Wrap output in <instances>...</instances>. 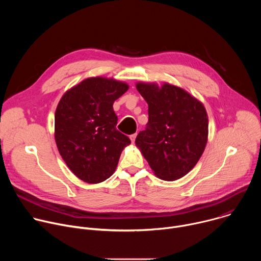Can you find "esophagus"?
Here are the masks:
<instances>
[{
	"label": "esophagus",
	"instance_id": "34e87169",
	"mask_svg": "<svg viewBox=\"0 0 261 261\" xmlns=\"http://www.w3.org/2000/svg\"><path fill=\"white\" fill-rule=\"evenodd\" d=\"M136 136H137V134H136V133H134V134L130 135V139H131V141H132V143H134V141H135V138H136Z\"/></svg>",
	"mask_w": 261,
	"mask_h": 261
}]
</instances>
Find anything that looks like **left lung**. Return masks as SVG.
Masks as SVG:
<instances>
[{"label":"left lung","instance_id":"obj_1","mask_svg":"<svg viewBox=\"0 0 261 261\" xmlns=\"http://www.w3.org/2000/svg\"><path fill=\"white\" fill-rule=\"evenodd\" d=\"M148 105V122L135 144L163 180H175L194 168L207 142L208 118L197 98L184 89L164 83L136 84Z\"/></svg>","mask_w":261,"mask_h":261}]
</instances>
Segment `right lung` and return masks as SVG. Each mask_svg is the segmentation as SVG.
Returning <instances> with one entry per match:
<instances>
[{
    "mask_svg": "<svg viewBox=\"0 0 261 261\" xmlns=\"http://www.w3.org/2000/svg\"><path fill=\"white\" fill-rule=\"evenodd\" d=\"M128 84L102 76L89 77L69 89L55 114V139L69 169L88 184L113 175L124 148L131 143L117 130L114 102Z\"/></svg>",
    "mask_w": 261,
    "mask_h": 261,
    "instance_id": "1",
    "label": "right lung"
}]
</instances>
